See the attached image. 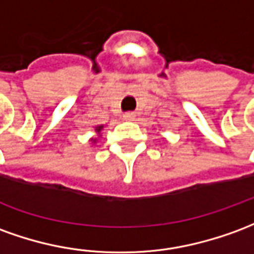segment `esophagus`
<instances>
[{"label":"esophagus","instance_id":"obj_1","mask_svg":"<svg viewBox=\"0 0 254 254\" xmlns=\"http://www.w3.org/2000/svg\"><path fill=\"white\" fill-rule=\"evenodd\" d=\"M122 117H124L125 121H133L134 120V114L133 113H127V114H124Z\"/></svg>","mask_w":254,"mask_h":254}]
</instances>
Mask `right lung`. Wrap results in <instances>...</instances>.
Masks as SVG:
<instances>
[{
    "mask_svg": "<svg viewBox=\"0 0 254 254\" xmlns=\"http://www.w3.org/2000/svg\"><path fill=\"white\" fill-rule=\"evenodd\" d=\"M103 127H104V125H97V127H95V132L97 133V136H99V137L102 136V134H100V132L103 130ZM90 141H92V143L95 144V143L97 141V137H92V139H90Z\"/></svg>",
    "mask_w": 254,
    "mask_h": 254,
    "instance_id": "right-lung-1",
    "label": "right lung"
}]
</instances>
